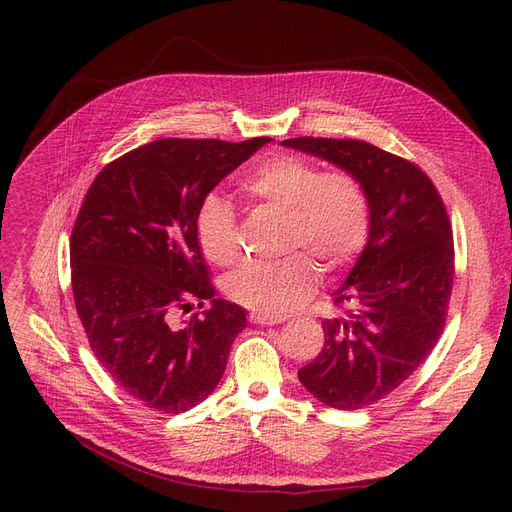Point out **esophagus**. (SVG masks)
Returning a JSON list of instances; mask_svg holds the SVG:
<instances>
[{"label":"esophagus","instance_id":"1","mask_svg":"<svg viewBox=\"0 0 512 512\" xmlns=\"http://www.w3.org/2000/svg\"><path fill=\"white\" fill-rule=\"evenodd\" d=\"M249 321L251 324H259V326H274V324H282L284 317H270V315H263V313H249Z\"/></svg>","mask_w":512,"mask_h":512}]
</instances>
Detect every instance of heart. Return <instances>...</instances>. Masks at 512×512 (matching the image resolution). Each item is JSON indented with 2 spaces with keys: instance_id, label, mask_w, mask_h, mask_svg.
Listing matches in <instances>:
<instances>
[{
  "instance_id": "obj_1",
  "label": "heart",
  "mask_w": 512,
  "mask_h": 512,
  "mask_svg": "<svg viewBox=\"0 0 512 512\" xmlns=\"http://www.w3.org/2000/svg\"><path fill=\"white\" fill-rule=\"evenodd\" d=\"M240 193L257 205L284 211L282 247L276 261H259L230 274L226 297L257 313L282 317L301 307L324 270L338 272L363 251L371 230V199L365 182L351 170L321 172L317 161L297 153L259 159L240 178ZM195 236L207 261L232 265L240 257L238 222L232 205L215 193L201 199Z\"/></svg>"
}]
</instances>
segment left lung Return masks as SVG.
Returning <instances> with one entry per match:
<instances>
[{"instance_id": "1", "label": "left lung", "mask_w": 512, "mask_h": 512, "mask_svg": "<svg viewBox=\"0 0 512 512\" xmlns=\"http://www.w3.org/2000/svg\"><path fill=\"white\" fill-rule=\"evenodd\" d=\"M355 172L371 199V230L336 290L340 317L324 321V348L299 369L324 405L357 411L396 390L444 330L454 282V242L444 201L413 161L355 139L282 141Z\"/></svg>"}]
</instances>
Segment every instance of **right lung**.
<instances>
[{
    "label": "right lung",
    "mask_w": 512,
    "mask_h": 512,
    "mask_svg": "<svg viewBox=\"0 0 512 512\" xmlns=\"http://www.w3.org/2000/svg\"><path fill=\"white\" fill-rule=\"evenodd\" d=\"M270 137L159 139L110 161L70 236L76 313L114 382L159 413H184L220 384L247 311L215 299L195 213L215 184ZM210 307L186 325L193 302Z\"/></svg>",
    "instance_id": "right-lung-1"
}]
</instances>
